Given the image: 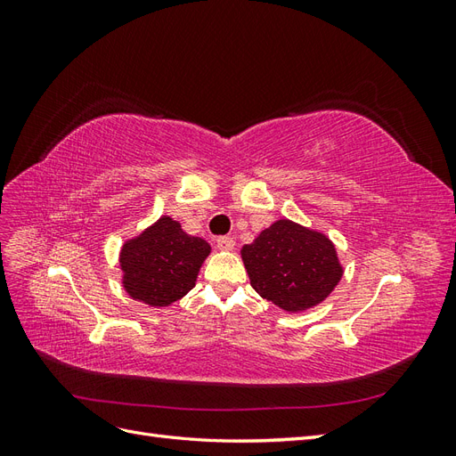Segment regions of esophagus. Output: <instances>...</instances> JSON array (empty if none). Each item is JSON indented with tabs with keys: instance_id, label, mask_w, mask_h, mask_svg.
Masks as SVG:
<instances>
[{
	"instance_id": "esophagus-1",
	"label": "esophagus",
	"mask_w": 456,
	"mask_h": 456,
	"mask_svg": "<svg viewBox=\"0 0 456 456\" xmlns=\"http://www.w3.org/2000/svg\"><path fill=\"white\" fill-rule=\"evenodd\" d=\"M233 245H236V241H233V238H230V236L216 238V247L220 251H232Z\"/></svg>"
}]
</instances>
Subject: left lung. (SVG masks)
Instances as JSON below:
<instances>
[{"label": "left lung", "instance_id": "left-lung-1", "mask_svg": "<svg viewBox=\"0 0 456 456\" xmlns=\"http://www.w3.org/2000/svg\"><path fill=\"white\" fill-rule=\"evenodd\" d=\"M251 287L275 306L300 312L320 305L342 278L335 245L320 232L278 220L243 245Z\"/></svg>", "mask_w": 456, "mask_h": 456}]
</instances>
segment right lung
Segmentation results:
<instances>
[{
	"label": "right lung",
	"mask_w": 456,
	"mask_h": 456,
	"mask_svg": "<svg viewBox=\"0 0 456 456\" xmlns=\"http://www.w3.org/2000/svg\"><path fill=\"white\" fill-rule=\"evenodd\" d=\"M209 253L211 245L205 240L188 236L176 220L161 216L123 245V287L148 306H169L196 285L201 262Z\"/></svg>",
	"instance_id": "obj_1"
}]
</instances>
